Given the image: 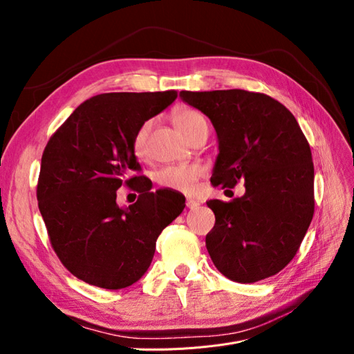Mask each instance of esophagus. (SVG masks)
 Masks as SVG:
<instances>
[{"label": "esophagus", "instance_id": "1", "mask_svg": "<svg viewBox=\"0 0 354 354\" xmlns=\"http://www.w3.org/2000/svg\"><path fill=\"white\" fill-rule=\"evenodd\" d=\"M199 205H201V203H199L196 199L189 198V199L186 201V207H187L189 209H196V208H199Z\"/></svg>", "mask_w": 354, "mask_h": 354}]
</instances>
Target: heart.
I'll return each instance as SVG.
<instances>
[{
    "instance_id": "heart-1",
    "label": "heart",
    "mask_w": 354,
    "mask_h": 354,
    "mask_svg": "<svg viewBox=\"0 0 354 354\" xmlns=\"http://www.w3.org/2000/svg\"><path fill=\"white\" fill-rule=\"evenodd\" d=\"M174 124L181 133L189 137L198 127L207 125V120L198 111L181 109L174 116ZM151 127L152 121H146L134 134L133 151L137 156H143L146 152V140L149 131H151ZM202 173L203 169L199 165H168L158 171L156 181L160 187L181 192V194H194Z\"/></svg>"
}]
</instances>
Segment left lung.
Masks as SVG:
<instances>
[{"instance_id":"obj_1","label":"left lung","mask_w":354,"mask_h":354,"mask_svg":"<svg viewBox=\"0 0 354 354\" xmlns=\"http://www.w3.org/2000/svg\"><path fill=\"white\" fill-rule=\"evenodd\" d=\"M217 133L214 186L245 194L211 199L216 224L205 243L214 266L230 281L254 283L294 259L315 212L312 151L295 116L282 103L245 90L180 91Z\"/></svg>"}]
</instances>
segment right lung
<instances>
[{
    "label": "right lung",
    "mask_w": 354,
    "mask_h": 354,
    "mask_svg": "<svg viewBox=\"0 0 354 354\" xmlns=\"http://www.w3.org/2000/svg\"><path fill=\"white\" fill-rule=\"evenodd\" d=\"M177 91L106 93L75 109L51 136L41 159L37 199L53 250L78 279L104 289L136 283L152 263L156 239L186 207L180 192H151L133 138L167 109ZM122 183L141 192L115 203Z\"/></svg>",
    "instance_id": "add662e5"
}]
</instances>
